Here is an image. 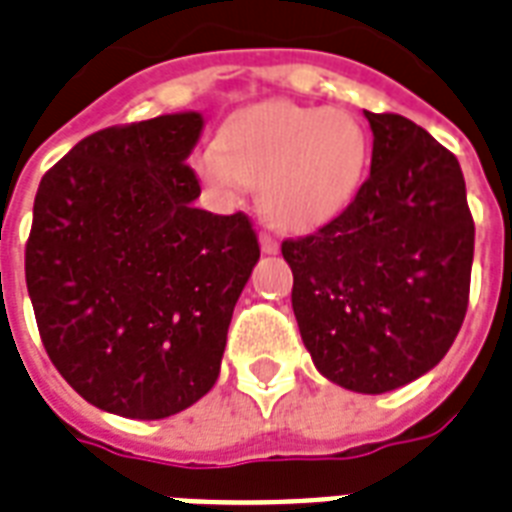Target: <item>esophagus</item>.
Wrapping results in <instances>:
<instances>
[{
	"mask_svg": "<svg viewBox=\"0 0 512 512\" xmlns=\"http://www.w3.org/2000/svg\"><path fill=\"white\" fill-rule=\"evenodd\" d=\"M259 245H261V253H267V256L277 253V240L272 235H267V232H261L259 235Z\"/></svg>",
	"mask_w": 512,
	"mask_h": 512,
	"instance_id": "obj_1",
	"label": "esophagus"
}]
</instances>
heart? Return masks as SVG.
Returning <instances> with one entry per match:
<instances>
[{
    "label": "heart",
    "instance_id": "b5f03b06",
    "mask_svg": "<svg viewBox=\"0 0 512 512\" xmlns=\"http://www.w3.org/2000/svg\"><path fill=\"white\" fill-rule=\"evenodd\" d=\"M368 141L342 109L267 101L235 114L216 146L194 157L197 176L235 200L259 189L264 219L283 232H315L350 205L366 170Z\"/></svg>",
    "mask_w": 512,
    "mask_h": 512
}]
</instances>
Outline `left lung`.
I'll return each mask as SVG.
<instances>
[{"label":"left lung","mask_w":512,"mask_h":512,"mask_svg":"<svg viewBox=\"0 0 512 512\" xmlns=\"http://www.w3.org/2000/svg\"><path fill=\"white\" fill-rule=\"evenodd\" d=\"M363 114L371 176L326 227L285 240L283 259L315 368L382 395L438 366L457 339L475 227L457 157L400 114Z\"/></svg>","instance_id":"left-lung-1"}]
</instances>
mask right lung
Listing matches in <instances>:
<instances>
[{"instance_id":"add662e5","label":"right lung","mask_w":512,"mask_h":512,"mask_svg":"<svg viewBox=\"0 0 512 512\" xmlns=\"http://www.w3.org/2000/svg\"><path fill=\"white\" fill-rule=\"evenodd\" d=\"M200 112L82 138L42 176L26 285L53 366L101 411L165 419L211 390L259 261L245 213L194 208Z\"/></svg>"}]
</instances>
